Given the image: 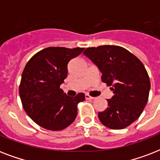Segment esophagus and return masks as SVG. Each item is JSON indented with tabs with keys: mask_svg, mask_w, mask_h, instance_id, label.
<instances>
[{
	"mask_svg": "<svg viewBox=\"0 0 160 160\" xmlns=\"http://www.w3.org/2000/svg\"><path fill=\"white\" fill-rule=\"evenodd\" d=\"M85 99H86V100H94V99H95V97H91L90 95H89L88 94H86V95H85Z\"/></svg>",
	"mask_w": 160,
	"mask_h": 160,
	"instance_id": "obj_1",
	"label": "esophagus"
}]
</instances>
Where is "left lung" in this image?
<instances>
[{"label": "left lung", "mask_w": 160, "mask_h": 160, "mask_svg": "<svg viewBox=\"0 0 160 160\" xmlns=\"http://www.w3.org/2000/svg\"><path fill=\"white\" fill-rule=\"evenodd\" d=\"M98 67L101 80L114 95L108 107L98 114L100 122L112 129H121L134 122L146 105L150 90L143 63L126 49L117 46L86 48L83 52Z\"/></svg>", "instance_id": "left-lung-1"}]
</instances>
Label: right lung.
<instances>
[{
  "label": "right lung",
  "instance_id": "1",
  "mask_svg": "<svg viewBox=\"0 0 160 160\" xmlns=\"http://www.w3.org/2000/svg\"><path fill=\"white\" fill-rule=\"evenodd\" d=\"M84 48L48 47L39 51L24 69L19 93L26 114L42 128L61 130L72 124L77 115V104L85 94L67 95L60 86L68 75V63Z\"/></svg>",
  "mask_w": 160,
  "mask_h": 160
}]
</instances>
